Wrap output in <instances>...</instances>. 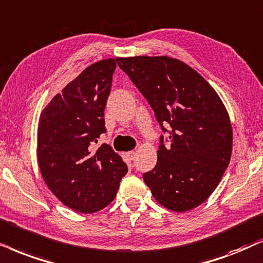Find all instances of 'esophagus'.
Returning a JSON list of instances; mask_svg holds the SVG:
<instances>
[{
  "label": "esophagus",
  "instance_id": "obj_1",
  "mask_svg": "<svg viewBox=\"0 0 263 263\" xmlns=\"http://www.w3.org/2000/svg\"><path fill=\"white\" fill-rule=\"evenodd\" d=\"M126 156H127V159H128L129 161H132V160H135L136 153H135V152H128L127 154H126Z\"/></svg>",
  "mask_w": 263,
  "mask_h": 263
}]
</instances>
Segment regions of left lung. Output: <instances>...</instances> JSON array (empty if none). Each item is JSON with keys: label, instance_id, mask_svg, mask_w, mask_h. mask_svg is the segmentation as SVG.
Returning a JSON list of instances; mask_svg holds the SVG:
<instances>
[{"label": "left lung", "instance_id": "left-lung-1", "mask_svg": "<svg viewBox=\"0 0 263 263\" xmlns=\"http://www.w3.org/2000/svg\"><path fill=\"white\" fill-rule=\"evenodd\" d=\"M117 62L170 137L168 145L160 137L156 166L143 179L163 207L179 213L196 208L218 186L232 154V127L222 101L199 73L177 59L134 56Z\"/></svg>", "mask_w": 263, "mask_h": 263}]
</instances>
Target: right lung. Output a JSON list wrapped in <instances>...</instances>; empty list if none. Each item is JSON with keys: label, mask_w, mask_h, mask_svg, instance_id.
Masks as SVG:
<instances>
[{"label": "right lung", "mask_w": 263, "mask_h": 263, "mask_svg": "<svg viewBox=\"0 0 263 263\" xmlns=\"http://www.w3.org/2000/svg\"><path fill=\"white\" fill-rule=\"evenodd\" d=\"M117 68L107 59L84 69L44 108L37 159L50 191L73 211L89 214L117 196L127 166L110 145H92L107 131L104 108Z\"/></svg>", "instance_id": "add662e5"}]
</instances>
